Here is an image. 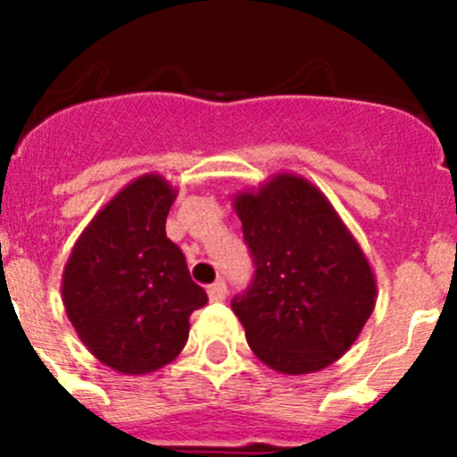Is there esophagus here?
I'll use <instances>...</instances> for the list:
<instances>
[{
	"instance_id": "obj_1",
	"label": "esophagus",
	"mask_w": 457,
	"mask_h": 457,
	"mask_svg": "<svg viewBox=\"0 0 457 457\" xmlns=\"http://www.w3.org/2000/svg\"><path fill=\"white\" fill-rule=\"evenodd\" d=\"M226 293H228V288H226L224 281H217V284H212L208 288V297L210 302H221L226 300Z\"/></svg>"
}]
</instances>
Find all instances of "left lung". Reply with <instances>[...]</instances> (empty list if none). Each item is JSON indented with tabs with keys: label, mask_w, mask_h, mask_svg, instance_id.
<instances>
[{
	"label": "left lung",
	"mask_w": 457,
	"mask_h": 457,
	"mask_svg": "<svg viewBox=\"0 0 457 457\" xmlns=\"http://www.w3.org/2000/svg\"><path fill=\"white\" fill-rule=\"evenodd\" d=\"M256 274L233 313L270 369L306 375L353 348L378 300L369 258L325 194L277 173L233 199Z\"/></svg>",
	"instance_id": "1"
}]
</instances>
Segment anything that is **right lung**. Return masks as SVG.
I'll use <instances>...</instances> for the list:
<instances>
[{
    "label": "right lung",
    "mask_w": 457,
    "mask_h": 457,
    "mask_svg": "<svg viewBox=\"0 0 457 457\" xmlns=\"http://www.w3.org/2000/svg\"><path fill=\"white\" fill-rule=\"evenodd\" d=\"M176 189L157 173L125 185L96 212L66 261L68 320L93 357L125 375H146L179 357L189 316L208 295L167 237Z\"/></svg>",
    "instance_id": "add662e5"
}]
</instances>
